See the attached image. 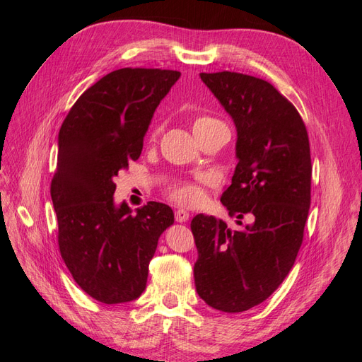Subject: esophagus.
<instances>
[{
    "label": "esophagus",
    "instance_id": "34e87169",
    "mask_svg": "<svg viewBox=\"0 0 362 362\" xmlns=\"http://www.w3.org/2000/svg\"><path fill=\"white\" fill-rule=\"evenodd\" d=\"M175 221L182 223V222H187L189 221V213L182 210V208H180V210L175 211Z\"/></svg>",
    "mask_w": 362,
    "mask_h": 362
}]
</instances>
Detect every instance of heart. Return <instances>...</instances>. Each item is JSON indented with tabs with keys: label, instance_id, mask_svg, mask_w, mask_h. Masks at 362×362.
<instances>
[{
	"label": "heart",
	"instance_id": "1",
	"mask_svg": "<svg viewBox=\"0 0 362 362\" xmlns=\"http://www.w3.org/2000/svg\"><path fill=\"white\" fill-rule=\"evenodd\" d=\"M225 125L222 124L218 119L210 117V116H198L192 120V131L194 137H198L206 131H210L216 127ZM157 133L152 134V137H156ZM170 196L172 199L177 201L181 205H196L202 201V190L198 184L194 182H184V184H177L175 187H172L170 190Z\"/></svg>",
	"mask_w": 362,
	"mask_h": 362
}]
</instances>
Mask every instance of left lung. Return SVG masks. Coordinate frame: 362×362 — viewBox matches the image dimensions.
<instances>
[{"mask_svg": "<svg viewBox=\"0 0 362 362\" xmlns=\"http://www.w3.org/2000/svg\"><path fill=\"white\" fill-rule=\"evenodd\" d=\"M201 80L237 129L238 163L221 201L242 228L193 217L194 286L211 308L242 313L264 302L298 257L311 204L310 140L298 110L270 83L228 71ZM246 214L255 222L243 226Z\"/></svg>", "mask_w": 362, "mask_h": 362, "instance_id": "left-lung-1", "label": "left lung"}]
</instances>
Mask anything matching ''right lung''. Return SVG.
Instances as JSON below:
<instances>
[{
	"label": "right lung",
	"instance_id": "right-lung-1",
	"mask_svg": "<svg viewBox=\"0 0 362 362\" xmlns=\"http://www.w3.org/2000/svg\"><path fill=\"white\" fill-rule=\"evenodd\" d=\"M181 72L124 68L103 76L72 105L59 133L51 199L59 247L72 278L107 305L136 300L146 288L158 238L173 223L166 204L136 213L115 202V178L137 160L158 104Z\"/></svg>",
	"mask_w": 362,
	"mask_h": 362
}]
</instances>
